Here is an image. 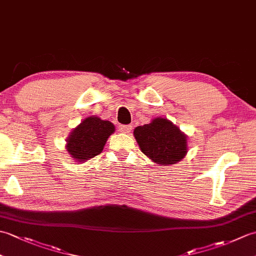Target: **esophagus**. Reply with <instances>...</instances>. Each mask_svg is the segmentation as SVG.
I'll return each instance as SVG.
<instances>
[{
    "mask_svg": "<svg viewBox=\"0 0 256 256\" xmlns=\"http://www.w3.org/2000/svg\"><path fill=\"white\" fill-rule=\"evenodd\" d=\"M132 130V125H120L118 131L121 133H130Z\"/></svg>",
    "mask_w": 256,
    "mask_h": 256,
    "instance_id": "obj_1",
    "label": "esophagus"
}]
</instances>
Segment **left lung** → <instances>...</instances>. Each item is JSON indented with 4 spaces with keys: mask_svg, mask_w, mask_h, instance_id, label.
<instances>
[{
    "mask_svg": "<svg viewBox=\"0 0 256 256\" xmlns=\"http://www.w3.org/2000/svg\"><path fill=\"white\" fill-rule=\"evenodd\" d=\"M134 136L140 148L156 164H176L187 153V138L170 121L157 118L150 124L138 126Z\"/></svg>",
    "mask_w": 256,
    "mask_h": 256,
    "instance_id": "8db88e82",
    "label": "left lung"
}]
</instances>
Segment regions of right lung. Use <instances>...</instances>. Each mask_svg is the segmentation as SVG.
<instances>
[{"mask_svg": "<svg viewBox=\"0 0 256 256\" xmlns=\"http://www.w3.org/2000/svg\"><path fill=\"white\" fill-rule=\"evenodd\" d=\"M114 132V125L98 116L86 118L70 134L67 150L77 162H84L99 155L108 138Z\"/></svg>", "mask_w": 256, "mask_h": 256, "instance_id": "obj_1", "label": "right lung"}]
</instances>
